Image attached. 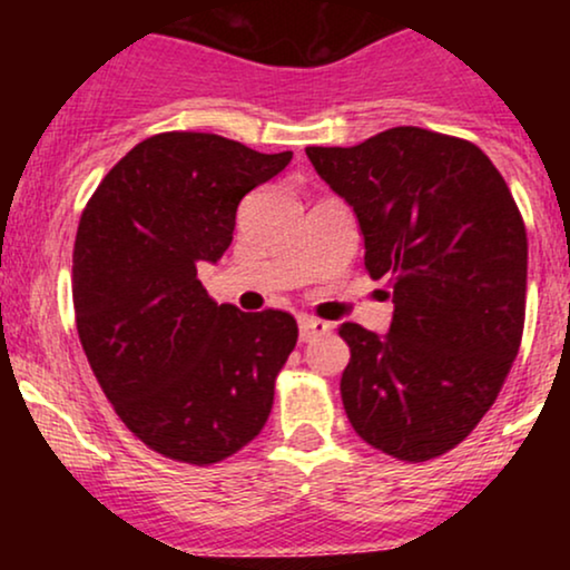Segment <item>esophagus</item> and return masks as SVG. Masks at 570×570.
I'll return each instance as SVG.
<instances>
[{
    "label": "esophagus",
    "mask_w": 570,
    "mask_h": 570,
    "mask_svg": "<svg viewBox=\"0 0 570 570\" xmlns=\"http://www.w3.org/2000/svg\"><path fill=\"white\" fill-rule=\"evenodd\" d=\"M326 332H330V324L326 322H318V318L313 316H299V340H303V343L322 337Z\"/></svg>",
    "instance_id": "1"
}]
</instances>
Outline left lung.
<instances>
[{"instance_id":"obj_1","label":"left lung","mask_w":570,"mask_h":570,"mask_svg":"<svg viewBox=\"0 0 570 570\" xmlns=\"http://www.w3.org/2000/svg\"><path fill=\"white\" fill-rule=\"evenodd\" d=\"M305 155L356 214L370 276L394 286L385 335L340 326L351 348L345 415L399 461L448 453L482 421L520 351L528 235L512 193L472 141L415 126Z\"/></svg>"}]
</instances>
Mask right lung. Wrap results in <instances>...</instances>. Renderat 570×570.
Returning a JSON list of instances; mask_svg holds the SVG:
<instances>
[{
    "instance_id": "add662e5",
    "label": "right lung",
    "mask_w": 570,
    "mask_h": 570,
    "mask_svg": "<svg viewBox=\"0 0 570 570\" xmlns=\"http://www.w3.org/2000/svg\"><path fill=\"white\" fill-rule=\"evenodd\" d=\"M289 160L171 130L136 144L82 212L71 257L82 351L120 421L174 461L217 463L271 415L297 322L217 305L198 265L219 263L238 203Z\"/></svg>"
}]
</instances>
